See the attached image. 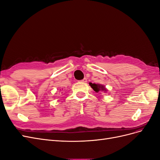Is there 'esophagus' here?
<instances>
[{
	"mask_svg": "<svg viewBox=\"0 0 160 160\" xmlns=\"http://www.w3.org/2000/svg\"><path fill=\"white\" fill-rule=\"evenodd\" d=\"M81 82H83V83H86V82H87V78H84L83 80H81Z\"/></svg>",
	"mask_w": 160,
	"mask_h": 160,
	"instance_id": "obj_1",
	"label": "esophagus"
}]
</instances>
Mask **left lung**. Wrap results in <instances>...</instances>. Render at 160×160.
<instances>
[{
	"label": "left lung",
	"instance_id": "8db88e82",
	"mask_svg": "<svg viewBox=\"0 0 160 160\" xmlns=\"http://www.w3.org/2000/svg\"><path fill=\"white\" fill-rule=\"evenodd\" d=\"M89 85L91 86V88L96 92V93H98L99 91L107 92L108 91L107 88H105V85H101V84H99V83L95 84V83H89Z\"/></svg>",
	"mask_w": 160,
	"mask_h": 160
}]
</instances>
